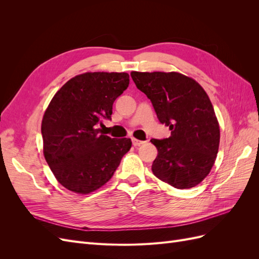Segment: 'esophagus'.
<instances>
[{
    "instance_id": "34e87169",
    "label": "esophagus",
    "mask_w": 259,
    "mask_h": 259,
    "mask_svg": "<svg viewBox=\"0 0 259 259\" xmlns=\"http://www.w3.org/2000/svg\"><path fill=\"white\" fill-rule=\"evenodd\" d=\"M132 142H133V145H134V146H140V145L145 144V142H143V140H138L136 138H132Z\"/></svg>"
}]
</instances>
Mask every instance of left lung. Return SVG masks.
I'll use <instances>...</instances> for the list:
<instances>
[{
	"mask_svg": "<svg viewBox=\"0 0 259 259\" xmlns=\"http://www.w3.org/2000/svg\"><path fill=\"white\" fill-rule=\"evenodd\" d=\"M137 89L151 100L158 119L170 130L165 139H151L158 149L154 176L177 189L195 187L213 167L219 147V125L202 86L177 72L131 73Z\"/></svg>",
	"mask_w": 259,
	"mask_h": 259,
	"instance_id": "obj_1",
	"label": "left lung"
}]
</instances>
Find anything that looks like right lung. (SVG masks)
<instances>
[{
  "label": "right lung",
  "mask_w": 259,
  "mask_h": 259,
  "mask_svg": "<svg viewBox=\"0 0 259 259\" xmlns=\"http://www.w3.org/2000/svg\"><path fill=\"white\" fill-rule=\"evenodd\" d=\"M125 72H88L55 94L42 121L45 160L60 185L86 194L110 179L132 142L98 127L111 120L114 100L128 88Z\"/></svg>",
  "instance_id": "add662e5"
}]
</instances>
